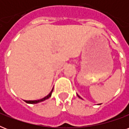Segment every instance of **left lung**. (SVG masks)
<instances>
[{
  "label": "left lung",
  "mask_w": 129,
  "mask_h": 129,
  "mask_svg": "<svg viewBox=\"0 0 129 129\" xmlns=\"http://www.w3.org/2000/svg\"><path fill=\"white\" fill-rule=\"evenodd\" d=\"M77 96H78V97H79V98H81V99H82V98H81V97H80V96H79V95H78V94H77ZM100 104H98V105H100Z\"/></svg>",
  "instance_id": "left-lung-1"
}]
</instances>
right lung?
<instances>
[{
	"instance_id": "obj_1",
	"label": "right lung",
	"mask_w": 129,
	"mask_h": 129,
	"mask_svg": "<svg viewBox=\"0 0 129 129\" xmlns=\"http://www.w3.org/2000/svg\"><path fill=\"white\" fill-rule=\"evenodd\" d=\"M53 90V88L52 90L51 91L50 93H49L47 96H46L45 97H44V98H41V99H39V100H25V102L28 103V104H37V103H39V102H43V101H44V100L48 99L49 98H50L51 96V94H52Z\"/></svg>"
}]
</instances>
